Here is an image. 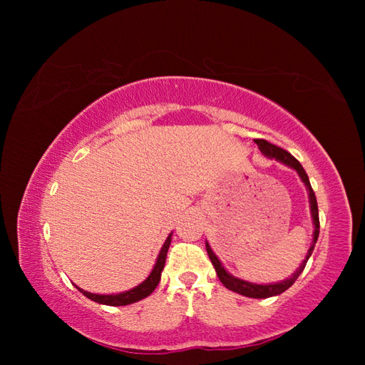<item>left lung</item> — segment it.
<instances>
[{
	"label": "left lung",
	"mask_w": 365,
	"mask_h": 365,
	"mask_svg": "<svg viewBox=\"0 0 365 365\" xmlns=\"http://www.w3.org/2000/svg\"><path fill=\"white\" fill-rule=\"evenodd\" d=\"M256 141V145L259 148V150L263 153L264 157L268 158H274L277 160L279 163L288 165V168L294 169L298 176H300L302 182L306 185V190H307V196H309V208H311V216H312V224H314V237H312V244L311 247H309L307 250V254L304 260L302 262L300 267L297 268V271L291 275V277L284 279V280H280V282H275V283H267V284H259V283H252V282H247V280H242L239 277H235V275H231L225 268L222 262H220L217 259L216 254L213 252L212 247H210L208 242L205 240V248H207V252H208V257L210 260H212L213 267L216 269V274L219 280L222 282V284L225 286L227 289L233 291V292H237L240 295H245V297H251V298H269V297H274V295H280L282 292H284L286 289H289L291 286L295 283V280L298 279V275H300L306 267V263L309 260V257L312 256V251L315 248V244L318 240V235H319V217H318V205H317V197H315V193L312 190L311 187V182H309V178H307V173L304 172L303 165L298 163L289 152H286L284 149L275 146V145H271L269 141L267 140H254Z\"/></svg>",
	"instance_id": "1"
}]
</instances>
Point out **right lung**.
Masks as SVG:
<instances>
[{
    "label": "right lung",
    "mask_w": 365,
    "mask_h": 365,
    "mask_svg": "<svg viewBox=\"0 0 365 365\" xmlns=\"http://www.w3.org/2000/svg\"><path fill=\"white\" fill-rule=\"evenodd\" d=\"M172 235L170 233L165 239L164 245L160 250V254L157 257L155 264H153V268L150 271V274L148 275V279L145 282H141L135 288H132L129 291L125 292H118V294H93V292H88L83 291L79 286H76L77 289H79L86 298H90V300L96 302V303H101V304H106V306H126L130 303H135L143 300V298L149 297L155 288L158 286L160 280H161V272L164 269V263H165V256H168V251L170 247V242H172Z\"/></svg>",
    "instance_id": "obj_1"
}]
</instances>
